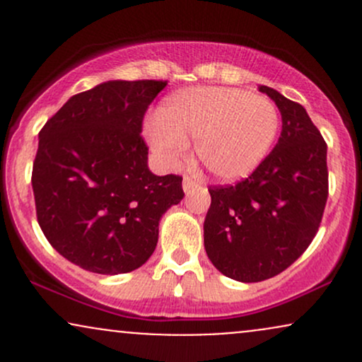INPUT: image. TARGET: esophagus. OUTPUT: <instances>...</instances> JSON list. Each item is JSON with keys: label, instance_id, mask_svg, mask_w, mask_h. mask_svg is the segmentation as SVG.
<instances>
[{"label": "esophagus", "instance_id": "esophagus-1", "mask_svg": "<svg viewBox=\"0 0 362 362\" xmlns=\"http://www.w3.org/2000/svg\"><path fill=\"white\" fill-rule=\"evenodd\" d=\"M201 184H199V182H195L194 178H190V177H185L184 178V192L185 194H189L190 190H194L195 187H199Z\"/></svg>", "mask_w": 362, "mask_h": 362}]
</instances>
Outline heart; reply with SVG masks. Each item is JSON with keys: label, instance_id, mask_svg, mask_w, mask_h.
Wrapping results in <instances>:
<instances>
[{"label": "heart", "instance_id": "obj_1", "mask_svg": "<svg viewBox=\"0 0 362 362\" xmlns=\"http://www.w3.org/2000/svg\"><path fill=\"white\" fill-rule=\"evenodd\" d=\"M279 131L271 98L230 86H199L168 95L158 119L144 126L149 146L167 167H177L195 139V155L211 175L242 180L260 167Z\"/></svg>", "mask_w": 362, "mask_h": 362}]
</instances>
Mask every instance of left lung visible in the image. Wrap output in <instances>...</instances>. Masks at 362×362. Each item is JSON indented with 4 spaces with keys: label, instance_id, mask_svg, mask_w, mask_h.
Wrapping results in <instances>:
<instances>
[{
    "label": "left lung",
    "instance_id": "left-lung-1",
    "mask_svg": "<svg viewBox=\"0 0 362 362\" xmlns=\"http://www.w3.org/2000/svg\"><path fill=\"white\" fill-rule=\"evenodd\" d=\"M276 102L281 138L250 177L209 187L204 221L209 260L226 277L260 282L303 255L317 235L328 197L327 143L300 103L259 86Z\"/></svg>",
    "mask_w": 362,
    "mask_h": 362
}]
</instances>
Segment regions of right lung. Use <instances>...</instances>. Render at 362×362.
Instances as JSON below:
<instances>
[{"label": "right lung", "mask_w": 362, "mask_h": 362, "mask_svg": "<svg viewBox=\"0 0 362 362\" xmlns=\"http://www.w3.org/2000/svg\"><path fill=\"white\" fill-rule=\"evenodd\" d=\"M167 81H105L73 95L39 132L37 221L64 259L95 274L141 267L158 224L184 199L180 175L148 168L143 119Z\"/></svg>", "instance_id": "right-lung-1"}]
</instances>
